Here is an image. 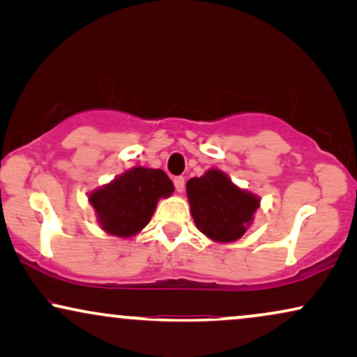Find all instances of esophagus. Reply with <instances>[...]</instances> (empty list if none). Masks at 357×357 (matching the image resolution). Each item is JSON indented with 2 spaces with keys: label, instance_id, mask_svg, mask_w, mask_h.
<instances>
[{
  "label": "esophagus",
  "instance_id": "obj_1",
  "mask_svg": "<svg viewBox=\"0 0 357 357\" xmlns=\"http://www.w3.org/2000/svg\"><path fill=\"white\" fill-rule=\"evenodd\" d=\"M173 183H174L176 191H178V192L184 191V178H183V176H178V178H174Z\"/></svg>",
  "mask_w": 357,
  "mask_h": 357
}]
</instances>
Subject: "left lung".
I'll return each instance as SVG.
<instances>
[{"instance_id":"8db88e82","label":"left lung","mask_w":357,"mask_h":357,"mask_svg":"<svg viewBox=\"0 0 357 357\" xmlns=\"http://www.w3.org/2000/svg\"><path fill=\"white\" fill-rule=\"evenodd\" d=\"M186 192L197 230L215 243L240 240L253 223L261 202L256 194L236 186L217 168L189 179Z\"/></svg>"}]
</instances>
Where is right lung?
<instances>
[{
    "instance_id": "add662e5",
    "label": "right lung",
    "mask_w": 357,
    "mask_h": 357,
    "mask_svg": "<svg viewBox=\"0 0 357 357\" xmlns=\"http://www.w3.org/2000/svg\"><path fill=\"white\" fill-rule=\"evenodd\" d=\"M173 192V183L163 169L134 166L89 192L88 201L106 234L130 238L149 225L160 199Z\"/></svg>"
}]
</instances>
